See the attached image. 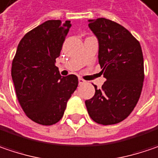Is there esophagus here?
Returning <instances> with one entry per match:
<instances>
[{
    "label": "esophagus",
    "instance_id": "esophagus-1",
    "mask_svg": "<svg viewBox=\"0 0 158 158\" xmlns=\"http://www.w3.org/2000/svg\"><path fill=\"white\" fill-rule=\"evenodd\" d=\"M78 82H79V84H80V85H82L83 83H86L83 79H82V78H79V79H78Z\"/></svg>",
    "mask_w": 158,
    "mask_h": 158
}]
</instances>
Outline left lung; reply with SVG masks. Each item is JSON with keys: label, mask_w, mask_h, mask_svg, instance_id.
Wrapping results in <instances>:
<instances>
[{"label": "left lung", "mask_w": 158, "mask_h": 158, "mask_svg": "<svg viewBox=\"0 0 158 158\" xmlns=\"http://www.w3.org/2000/svg\"><path fill=\"white\" fill-rule=\"evenodd\" d=\"M89 27L99 42V63L106 81L85 100L94 122L108 125L122 122L138 102L144 81L140 44L121 25L106 19H90Z\"/></svg>", "instance_id": "1"}]
</instances>
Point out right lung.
I'll list each match as a JSON object with an SVG mask.
<instances>
[{"instance_id": "obj_1", "label": "right lung", "mask_w": 158, "mask_h": 158, "mask_svg": "<svg viewBox=\"0 0 158 158\" xmlns=\"http://www.w3.org/2000/svg\"><path fill=\"white\" fill-rule=\"evenodd\" d=\"M69 20H48L21 39L12 61L11 77L20 106L28 117L43 125L62 118L76 90L75 75L62 77L55 66L69 28Z\"/></svg>"}]
</instances>
